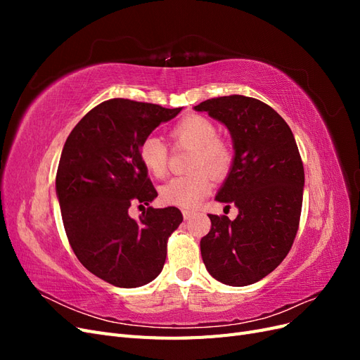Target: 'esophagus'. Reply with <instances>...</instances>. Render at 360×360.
Here are the masks:
<instances>
[{
	"instance_id": "obj_1",
	"label": "esophagus",
	"mask_w": 360,
	"mask_h": 360,
	"mask_svg": "<svg viewBox=\"0 0 360 360\" xmlns=\"http://www.w3.org/2000/svg\"><path fill=\"white\" fill-rule=\"evenodd\" d=\"M193 214H195V213H193L192 210H183V217H184V219H186V221L191 219V217H192Z\"/></svg>"
}]
</instances>
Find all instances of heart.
Here are the masks:
<instances>
[{
  "mask_svg": "<svg viewBox=\"0 0 360 360\" xmlns=\"http://www.w3.org/2000/svg\"><path fill=\"white\" fill-rule=\"evenodd\" d=\"M172 136L180 144L193 147L191 168L193 171L186 176L174 177L160 188V200L163 204L193 209L210 193L213 181L208 172L214 177H222L230 169L233 153L225 141L216 138V124L202 115H188L172 129ZM139 160L143 167L156 179L165 177L168 168V151L165 144L156 136H147L139 147ZM207 167L210 170H202Z\"/></svg>",
  "mask_w": 360,
  "mask_h": 360,
  "instance_id": "1",
  "label": "heart"
}]
</instances>
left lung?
Instances as JSON below:
<instances>
[{"mask_svg": "<svg viewBox=\"0 0 360 360\" xmlns=\"http://www.w3.org/2000/svg\"><path fill=\"white\" fill-rule=\"evenodd\" d=\"M193 110L230 130L234 158L216 201L238 209L234 221L209 214L201 257L222 284L250 285L282 263L299 230L304 172L296 139L285 120L254 97H216Z\"/></svg>", "mask_w": 360, "mask_h": 360, "instance_id": "8db88e82", "label": "left lung"}]
</instances>
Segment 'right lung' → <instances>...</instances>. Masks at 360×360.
<instances>
[{"instance_id": "obj_1", "label": "right lung", "mask_w": 360, "mask_h": 360, "mask_svg": "<svg viewBox=\"0 0 360 360\" xmlns=\"http://www.w3.org/2000/svg\"><path fill=\"white\" fill-rule=\"evenodd\" d=\"M180 111L106 101L82 117L63 147L56 191L69 243L86 270L115 287L153 281L165 264L168 237L183 221L176 207L148 205L158 192L139 160L143 141ZM138 202L145 212L132 220L128 207Z\"/></svg>"}]
</instances>
